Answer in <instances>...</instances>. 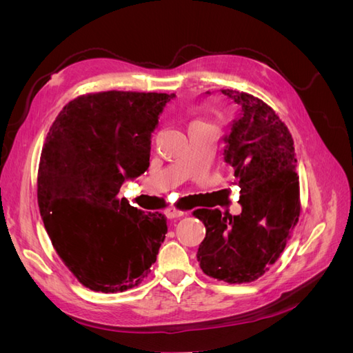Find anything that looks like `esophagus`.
Segmentation results:
<instances>
[{
  "mask_svg": "<svg viewBox=\"0 0 353 353\" xmlns=\"http://www.w3.org/2000/svg\"><path fill=\"white\" fill-rule=\"evenodd\" d=\"M166 216H168L169 219H176V218L184 216V212H181V210L172 208V209H169V210L166 212Z\"/></svg>",
  "mask_w": 353,
  "mask_h": 353,
  "instance_id": "obj_1",
  "label": "esophagus"
}]
</instances>
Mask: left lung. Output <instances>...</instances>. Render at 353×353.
<instances>
[{
  "label": "left lung",
  "instance_id": "left-lung-1",
  "mask_svg": "<svg viewBox=\"0 0 353 353\" xmlns=\"http://www.w3.org/2000/svg\"><path fill=\"white\" fill-rule=\"evenodd\" d=\"M221 92L240 109L222 140L223 160L240 187L241 213L194 212L206 227L197 261L206 275L241 284L268 271L292 237L301 213L297 160L290 132L268 104L240 91Z\"/></svg>",
  "mask_w": 353,
  "mask_h": 353
}]
</instances>
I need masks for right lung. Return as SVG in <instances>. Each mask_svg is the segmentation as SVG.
<instances>
[{
    "instance_id": "1",
    "label": "right lung",
    "mask_w": 353,
    "mask_h": 353,
    "mask_svg": "<svg viewBox=\"0 0 353 353\" xmlns=\"http://www.w3.org/2000/svg\"><path fill=\"white\" fill-rule=\"evenodd\" d=\"M175 94L108 91L82 95L56 117L42 147L38 205L50 240L94 292L140 284L168 232L117 193L150 165L152 132Z\"/></svg>"
}]
</instances>
